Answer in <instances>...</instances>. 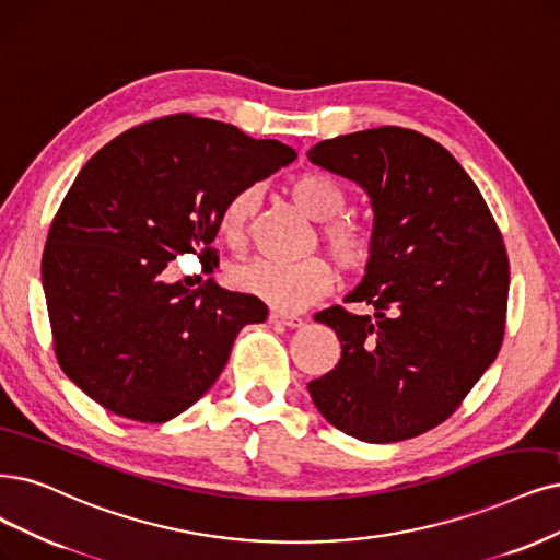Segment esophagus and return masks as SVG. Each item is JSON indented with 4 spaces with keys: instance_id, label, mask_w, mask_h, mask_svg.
I'll return each mask as SVG.
<instances>
[{
    "instance_id": "1",
    "label": "esophagus",
    "mask_w": 560,
    "mask_h": 560,
    "mask_svg": "<svg viewBox=\"0 0 560 560\" xmlns=\"http://www.w3.org/2000/svg\"><path fill=\"white\" fill-rule=\"evenodd\" d=\"M269 320L272 323H281L285 327H302L304 318L300 316H291V314H283V312H269Z\"/></svg>"
}]
</instances>
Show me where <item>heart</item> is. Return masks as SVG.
Returning <instances> with one entry per match:
<instances>
[{
  "mask_svg": "<svg viewBox=\"0 0 560 560\" xmlns=\"http://www.w3.org/2000/svg\"><path fill=\"white\" fill-rule=\"evenodd\" d=\"M288 194L300 210L314 221H325L320 237L327 252L335 256L346 272H362L376 252V237L371 225L337 217L346 194L341 186L325 173L308 171L288 182ZM256 189L244 186L223 205L219 228L228 240H237L254 214ZM231 281L242 293L254 295L279 312H302L312 302L323 298L335 285V272L320 256H308L295 262L256 258L231 269Z\"/></svg>",
  "mask_w": 560,
  "mask_h": 560,
  "instance_id": "1",
  "label": "heart"
}]
</instances>
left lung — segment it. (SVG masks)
<instances>
[{
	"label": "left lung",
	"mask_w": 560,
	"mask_h": 560,
	"mask_svg": "<svg viewBox=\"0 0 560 560\" xmlns=\"http://www.w3.org/2000/svg\"><path fill=\"white\" fill-rule=\"evenodd\" d=\"M371 198L376 252L343 306L316 314L341 360L308 383L323 418L366 443H399L445 422L495 360L505 335L510 262L478 186L443 144L378 127L306 152Z\"/></svg>",
	"instance_id": "obj_1"
}]
</instances>
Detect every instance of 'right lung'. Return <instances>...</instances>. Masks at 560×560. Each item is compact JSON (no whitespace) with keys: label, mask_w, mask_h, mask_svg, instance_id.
Masks as SVG:
<instances>
[{"label":"right lung","mask_w":560,"mask_h":560,"mask_svg":"<svg viewBox=\"0 0 560 560\" xmlns=\"http://www.w3.org/2000/svg\"><path fill=\"white\" fill-rule=\"evenodd\" d=\"M295 150L233 124L171 115L124 131L78 173L40 262L65 374L103 408L168 422L223 371L235 337L267 306L212 279L198 291L161 272L179 254L217 256L223 205Z\"/></svg>","instance_id":"add662e5"}]
</instances>
